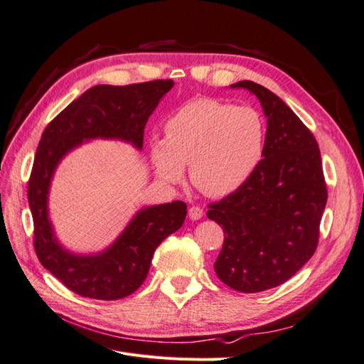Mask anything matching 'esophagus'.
<instances>
[{
	"label": "esophagus",
	"mask_w": 364,
	"mask_h": 364,
	"mask_svg": "<svg viewBox=\"0 0 364 364\" xmlns=\"http://www.w3.org/2000/svg\"><path fill=\"white\" fill-rule=\"evenodd\" d=\"M188 215L191 220H200L203 217V209L200 206H191Z\"/></svg>",
	"instance_id": "obj_1"
}]
</instances>
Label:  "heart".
<instances>
[{"label":"heart","mask_w":364,"mask_h":364,"mask_svg":"<svg viewBox=\"0 0 364 364\" xmlns=\"http://www.w3.org/2000/svg\"><path fill=\"white\" fill-rule=\"evenodd\" d=\"M264 144L266 124L255 109L196 98L167 118L165 138L150 141V156L162 181L179 183L183 167L190 165L196 188L223 197L255 173Z\"/></svg>","instance_id":"1"}]
</instances>
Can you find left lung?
<instances>
[{
    "label": "left lung",
    "instance_id": "obj_1",
    "mask_svg": "<svg viewBox=\"0 0 364 364\" xmlns=\"http://www.w3.org/2000/svg\"><path fill=\"white\" fill-rule=\"evenodd\" d=\"M230 87L257 95L267 117L266 144L249 181L206 215L225 232L214 264L220 281L258 293L289 281L313 257L328 193L321 150L299 117L255 82Z\"/></svg>",
    "mask_w": 364,
    "mask_h": 364
}]
</instances>
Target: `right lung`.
Masks as SVG:
<instances>
[{
	"instance_id": "obj_1",
	"label": "right lung",
	"mask_w": 364,
	"mask_h": 364,
	"mask_svg": "<svg viewBox=\"0 0 364 364\" xmlns=\"http://www.w3.org/2000/svg\"><path fill=\"white\" fill-rule=\"evenodd\" d=\"M173 85V80H153L92 86L43 130L28 181L35 250L43 267L83 297L117 301L136 291L147 278L156 247L183 225L186 205L174 200L142 208L111 246L82 255L59 243L50 220L54 171L70 151L91 139H118L141 150L147 121Z\"/></svg>"
}]
</instances>
